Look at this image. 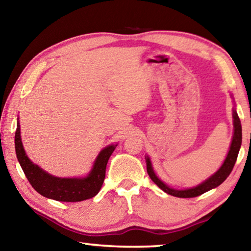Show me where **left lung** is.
<instances>
[{
	"label": "left lung",
	"instance_id": "left-lung-1",
	"mask_svg": "<svg viewBox=\"0 0 251 251\" xmlns=\"http://www.w3.org/2000/svg\"><path fill=\"white\" fill-rule=\"evenodd\" d=\"M232 123H233V134H232L230 147H229V151L226 156V158H225L223 165L219 167L218 171L216 172L214 175L208 177L206 180H203L201 184L197 185L196 187H192V188H187V189L172 188L171 186L166 185L163 180L159 179L158 176H157L156 173L154 172V168H152L151 158L148 156H146L145 159H146V165H147V173L148 175H150L151 179L166 194L172 195V196H175V197H179V198L197 197L199 195L206 193L210 189H214L216 187H218L220 184H223V182L226 180V178L230 175L232 168L235 166V163L238 157V152H239L240 146H241V139H243V134H241V123H240L239 117H238V114L236 112L235 107L232 108Z\"/></svg>",
	"mask_w": 251,
	"mask_h": 251
}]
</instances>
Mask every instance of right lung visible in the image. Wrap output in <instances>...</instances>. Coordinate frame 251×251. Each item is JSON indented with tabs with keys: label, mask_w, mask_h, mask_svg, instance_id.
<instances>
[{
	"label": "right lung",
	"mask_w": 251,
	"mask_h": 251,
	"mask_svg": "<svg viewBox=\"0 0 251 251\" xmlns=\"http://www.w3.org/2000/svg\"><path fill=\"white\" fill-rule=\"evenodd\" d=\"M117 144L106 146L100 151L93 164L91 172L85 177H57L53 176L34 164L28 158L21 138L20 121L15 131L16 157L25 176L34 189L42 196L57 201H82L96 196L101 188L106 173V165Z\"/></svg>",
	"instance_id": "right-lung-1"
}]
</instances>
